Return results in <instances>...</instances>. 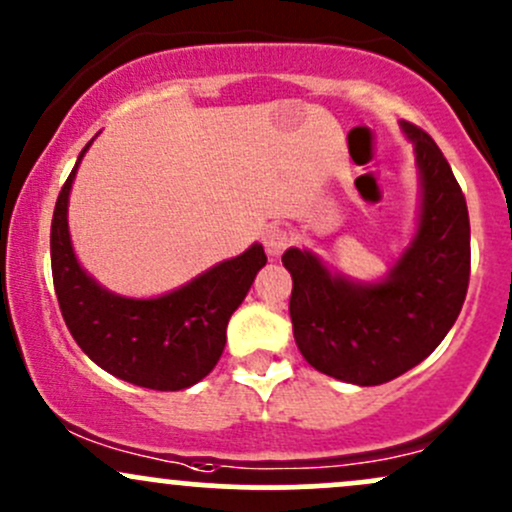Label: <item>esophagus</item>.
<instances>
[{
    "instance_id": "1",
    "label": "esophagus",
    "mask_w": 512,
    "mask_h": 512,
    "mask_svg": "<svg viewBox=\"0 0 512 512\" xmlns=\"http://www.w3.org/2000/svg\"><path fill=\"white\" fill-rule=\"evenodd\" d=\"M290 244H293V234L285 227H280V224H271V227H266V232H263V246H266L268 256H283V251L288 249Z\"/></svg>"
}]
</instances>
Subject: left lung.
<instances>
[{
	"label": "left lung",
	"instance_id": "obj_1",
	"mask_svg": "<svg viewBox=\"0 0 512 512\" xmlns=\"http://www.w3.org/2000/svg\"><path fill=\"white\" fill-rule=\"evenodd\" d=\"M422 173L420 229L378 285L332 276L300 249L283 254L293 276L290 320L310 366L356 386L403 376L437 349L464 305L471 276L466 197L447 158L420 126L403 122Z\"/></svg>",
	"mask_w": 512,
	"mask_h": 512
}]
</instances>
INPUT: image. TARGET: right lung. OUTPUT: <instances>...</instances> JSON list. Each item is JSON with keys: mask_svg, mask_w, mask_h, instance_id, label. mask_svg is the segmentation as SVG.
Listing matches in <instances>:
<instances>
[{"mask_svg": "<svg viewBox=\"0 0 512 512\" xmlns=\"http://www.w3.org/2000/svg\"><path fill=\"white\" fill-rule=\"evenodd\" d=\"M78 163L60 190L51 222L53 288L70 334L97 366L134 386H195L217 366L229 317L266 266L263 246L254 244L163 298L129 300L107 293L82 271L70 246L68 195Z\"/></svg>", "mask_w": 512, "mask_h": 512, "instance_id": "1", "label": "right lung"}]
</instances>
